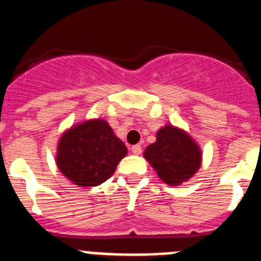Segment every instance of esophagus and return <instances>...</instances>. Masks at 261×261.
I'll list each match as a JSON object with an SVG mask.
<instances>
[{
    "label": "esophagus",
    "instance_id": "obj_1",
    "mask_svg": "<svg viewBox=\"0 0 261 261\" xmlns=\"http://www.w3.org/2000/svg\"><path fill=\"white\" fill-rule=\"evenodd\" d=\"M131 151H133L134 155H140L142 153V147L139 144H135V146L131 147Z\"/></svg>",
    "mask_w": 261,
    "mask_h": 261
}]
</instances>
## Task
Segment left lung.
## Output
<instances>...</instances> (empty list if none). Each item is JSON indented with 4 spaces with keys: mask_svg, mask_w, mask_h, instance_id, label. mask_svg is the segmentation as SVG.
Segmentation results:
<instances>
[{
    "mask_svg": "<svg viewBox=\"0 0 261 261\" xmlns=\"http://www.w3.org/2000/svg\"><path fill=\"white\" fill-rule=\"evenodd\" d=\"M158 177L169 187H178L193 177L202 164V149L184 128L167 123L156 133L155 143L143 152Z\"/></svg>",
    "mask_w": 261,
    "mask_h": 261,
    "instance_id": "8db88e82",
    "label": "left lung"
}]
</instances>
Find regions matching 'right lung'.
<instances>
[{
    "instance_id": "obj_1",
    "label": "right lung",
    "mask_w": 261,
    "mask_h": 261,
    "mask_svg": "<svg viewBox=\"0 0 261 261\" xmlns=\"http://www.w3.org/2000/svg\"><path fill=\"white\" fill-rule=\"evenodd\" d=\"M127 147L103 118L72 124L62 134L55 162L67 180L81 188L97 187L113 176Z\"/></svg>"
}]
</instances>
